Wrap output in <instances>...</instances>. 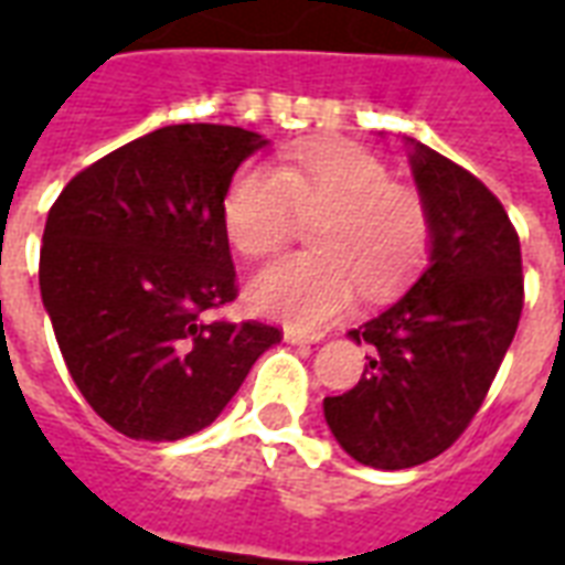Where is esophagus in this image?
I'll return each mask as SVG.
<instances>
[{"label": "esophagus", "instance_id": "esophagus-1", "mask_svg": "<svg viewBox=\"0 0 565 565\" xmlns=\"http://www.w3.org/2000/svg\"><path fill=\"white\" fill-rule=\"evenodd\" d=\"M284 340L287 343H317L322 340V334H308V331H299V328H284Z\"/></svg>", "mask_w": 565, "mask_h": 565}]
</instances>
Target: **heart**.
Here are the masks:
<instances>
[{
    "label": "heart",
    "mask_w": 565,
    "mask_h": 565,
    "mask_svg": "<svg viewBox=\"0 0 565 565\" xmlns=\"http://www.w3.org/2000/svg\"><path fill=\"white\" fill-rule=\"evenodd\" d=\"M299 216H317L308 234L317 252L281 257L248 284V301L260 313L299 328L331 322L358 287L372 299L398 290L434 239L425 195L345 140L287 149L275 170L248 163L222 195V228L239 255L278 252Z\"/></svg>",
    "instance_id": "b5f03b06"
}]
</instances>
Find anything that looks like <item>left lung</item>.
<instances>
[{"label": "left lung", "mask_w": 565, "mask_h": 565, "mask_svg": "<svg viewBox=\"0 0 565 565\" xmlns=\"http://www.w3.org/2000/svg\"><path fill=\"white\" fill-rule=\"evenodd\" d=\"M430 207V266L384 313L354 328L370 366L326 398L337 443L372 469L428 463L469 428L516 337L525 275L504 204L460 163L413 143Z\"/></svg>", "instance_id": "obj_1"}]
</instances>
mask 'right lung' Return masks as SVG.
<instances>
[{
	"label": "right lung",
	"instance_id": "right-lung-1",
	"mask_svg": "<svg viewBox=\"0 0 565 565\" xmlns=\"http://www.w3.org/2000/svg\"><path fill=\"white\" fill-rule=\"evenodd\" d=\"M266 140L184 122L75 175L49 207L40 296L78 393L110 428L170 443L211 425L281 340L257 319H204L237 299L222 195Z\"/></svg>",
	"mask_w": 565,
	"mask_h": 565
}]
</instances>
